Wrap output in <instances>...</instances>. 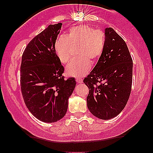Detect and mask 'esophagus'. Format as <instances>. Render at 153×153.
<instances>
[{"label":"esophagus","instance_id":"obj_1","mask_svg":"<svg viewBox=\"0 0 153 153\" xmlns=\"http://www.w3.org/2000/svg\"><path fill=\"white\" fill-rule=\"evenodd\" d=\"M76 82H78V83H82V80L81 78H76Z\"/></svg>","mask_w":153,"mask_h":153}]
</instances>
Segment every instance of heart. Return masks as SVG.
<instances>
[{"mask_svg":"<svg viewBox=\"0 0 153 153\" xmlns=\"http://www.w3.org/2000/svg\"><path fill=\"white\" fill-rule=\"evenodd\" d=\"M106 45V36L100 29L88 25L73 26L65 36H61L54 43V51L61 62L66 64L72 57V48L78 47L79 55L72 59L66 67V73L80 78L88 73L91 61L98 60L102 56Z\"/></svg>","mask_w":153,"mask_h":153,"instance_id":"heart-1","label":"heart"}]
</instances>
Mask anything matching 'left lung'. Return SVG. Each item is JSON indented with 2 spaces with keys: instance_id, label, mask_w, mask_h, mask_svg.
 I'll return each instance as SVG.
<instances>
[{
  "instance_id": "1",
  "label": "left lung",
  "mask_w": 153,
  "mask_h": 153,
  "mask_svg": "<svg viewBox=\"0 0 153 153\" xmlns=\"http://www.w3.org/2000/svg\"><path fill=\"white\" fill-rule=\"evenodd\" d=\"M105 36L102 56L83 82L89 88L88 110L107 120L119 114L129 100L133 62L126 42L112 28L105 29Z\"/></svg>"
}]
</instances>
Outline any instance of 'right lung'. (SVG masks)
Masks as SVG:
<instances>
[{"instance_id":"add662e5","label":"right lung","mask_w":153,"mask_h":153,"mask_svg":"<svg viewBox=\"0 0 153 153\" xmlns=\"http://www.w3.org/2000/svg\"><path fill=\"white\" fill-rule=\"evenodd\" d=\"M62 23L50 24L26 46L21 65V88L29 111L44 122L65 115L68 99L74 91V78L65 79L64 67L54 51Z\"/></svg>"}]
</instances>
